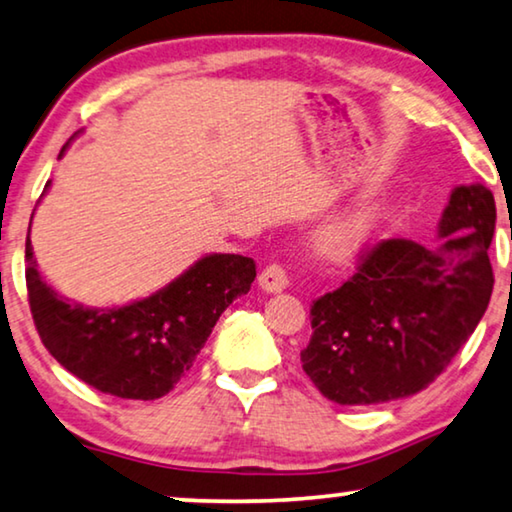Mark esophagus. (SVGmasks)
<instances>
[{"label": "esophagus", "instance_id": "1", "mask_svg": "<svg viewBox=\"0 0 512 512\" xmlns=\"http://www.w3.org/2000/svg\"><path fill=\"white\" fill-rule=\"evenodd\" d=\"M259 287L264 292H282L287 287V273L280 264H269L266 269L259 273Z\"/></svg>", "mask_w": 512, "mask_h": 512}]
</instances>
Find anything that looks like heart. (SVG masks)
I'll use <instances>...</instances> for the list:
<instances>
[{"label":"heart","instance_id":"1","mask_svg":"<svg viewBox=\"0 0 512 512\" xmlns=\"http://www.w3.org/2000/svg\"><path fill=\"white\" fill-rule=\"evenodd\" d=\"M386 218L388 211L381 204H368V207L347 213L329 227H324L319 234V248L335 259L354 255L384 227Z\"/></svg>","mask_w":512,"mask_h":512}]
</instances>
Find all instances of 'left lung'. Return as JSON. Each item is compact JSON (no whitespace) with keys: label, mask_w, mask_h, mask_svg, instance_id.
Returning <instances> with one entry per match:
<instances>
[{"label":"left lung","mask_w":512,"mask_h":512,"mask_svg":"<svg viewBox=\"0 0 512 512\" xmlns=\"http://www.w3.org/2000/svg\"><path fill=\"white\" fill-rule=\"evenodd\" d=\"M497 207L483 183L453 188L437 248L386 239L347 282L312 301L305 375L352 407L409 398L448 368L490 303Z\"/></svg>","instance_id":"obj_1"}]
</instances>
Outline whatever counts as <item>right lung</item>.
Wrapping results in <instances>:
<instances>
[{"mask_svg":"<svg viewBox=\"0 0 512 512\" xmlns=\"http://www.w3.org/2000/svg\"><path fill=\"white\" fill-rule=\"evenodd\" d=\"M48 188L50 181L43 195ZM25 259L29 308L45 349L71 375L124 400L170 393L193 368L218 317L236 296L248 294L257 276L250 257L213 253L147 299L121 308H87L64 301L41 280L29 234Z\"/></svg>","mask_w":512,"mask_h":512,"instance_id":"1","label":"right lung"}]
</instances>
